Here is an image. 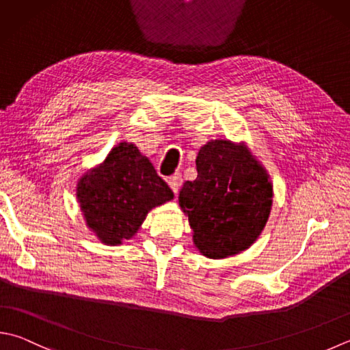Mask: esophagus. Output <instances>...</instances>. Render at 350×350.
Wrapping results in <instances>:
<instances>
[{"label": "esophagus", "instance_id": "1", "mask_svg": "<svg viewBox=\"0 0 350 350\" xmlns=\"http://www.w3.org/2000/svg\"><path fill=\"white\" fill-rule=\"evenodd\" d=\"M167 184H169V187L174 190V193L176 195L178 190H180V187H181V184H183L181 174H175L172 176H169L167 178Z\"/></svg>", "mask_w": 350, "mask_h": 350}]
</instances>
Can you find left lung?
<instances>
[{"label": "left lung", "instance_id": "left-lung-1", "mask_svg": "<svg viewBox=\"0 0 350 350\" xmlns=\"http://www.w3.org/2000/svg\"><path fill=\"white\" fill-rule=\"evenodd\" d=\"M196 170V180L184 183L178 198L196 248L213 259L247 250L271 212L273 186L267 170L247 146L228 140L204 144Z\"/></svg>", "mask_w": 350, "mask_h": 350}]
</instances>
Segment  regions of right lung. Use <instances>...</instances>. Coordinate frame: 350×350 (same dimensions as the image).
Here are the masks:
<instances>
[{
  "mask_svg": "<svg viewBox=\"0 0 350 350\" xmlns=\"http://www.w3.org/2000/svg\"><path fill=\"white\" fill-rule=\"evenodd\" d=\"M174 198L166 181L137 146L120 143L77 184L87 226L108 245L131 239L150 208Z\"/></svg>",
  "mask_w": 350,
  "mask_h": 350,
  "instance_id": "right-lung-1",
  "label": "right lung"
}]
</instances>
